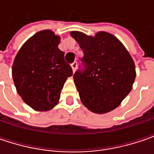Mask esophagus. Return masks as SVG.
Returning a JSON list of instances; mask_svg holds the SVG:
<instances>
[{
  "label": "esophagus",
  "instance_id": "esophagus-1",
  "mask_svg": "<svg viewBox=\"0 0 154 154\" xmlns=\"http://www.w3.org/2000/svg\"><path fill=\"white\" fill-rule=\"evenodd\" d=\"M71 67H72V69H73V71H75L76 70V68H77V62H73L72 64H71Z\"/></svg>",
  "mask_w": 154,
  "mask_h": 154
}]
</instances>
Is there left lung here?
Returning <instances> with one entry per match:
<instances>
[{
  "mask_svg": "<svg viewBox=\"0 0 154 154\" xmlns=\"http://www.w3.org/2000/svg\"><path fill=\"white\" fill-rule=\"evenodd\" d=\"M70 35L84 53L85 69L74 74L81 102L97 114L113 110L133 87L136 72L130 54L109 32H98L93 37L74 31Z\"/></svg>",
  "mask_w": 154,
  "mask_h": 154,
  "instance_id": "1",
  "label": "left lung"
}]
</instances>
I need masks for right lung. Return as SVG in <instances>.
Instances as JSON below:
<instances>
[{
	"instance_id": "add662e5",
	"label": "right lung",
	"mask_w": 154,
	"mask_h": 154,
	"mask_svg": "<svg viewBox=\"0 0 154 154\" xmlns=\"http://www.w3.org/2000/svg\"><path fill=\"white\" fill-rule=\"evenodd\" d=\"M61 42L51 30L40 31L22 45L15 56L12 75L18 93L37 111H47L59 102L61 91L73 75L64 60Z\"/></svg>"
}]
</instances>
